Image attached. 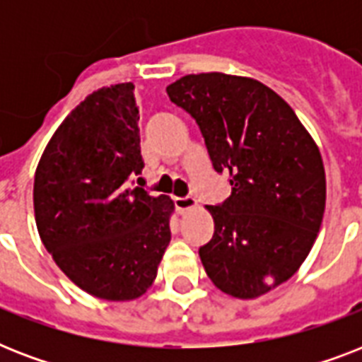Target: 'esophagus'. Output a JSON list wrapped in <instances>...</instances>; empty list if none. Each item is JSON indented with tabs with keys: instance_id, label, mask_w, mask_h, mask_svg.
Returning a JSON list of instances; mask_svg holds the SVG:
<instances>
[{
	"instance_id": "esophagus-1",
	"label": "esophagus",
	"mask_w": 362,
	"mask_h": 362,
	"mask_svg": "<svg viewBox=\"0 0 362 362\" xmlns=\"http://www.w3.org/2000/svg\"><path fill=\"white\" fill-rule=\"evenodd\" d=\"M175 206L180 214H184L187 210L195 209V206H197V201L193 197H189V195H187V197H175Z\"/></svg>"
}]
</instances>
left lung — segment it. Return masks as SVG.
<instances>
[{
	"mask_svg": "<svg viewBox=\"0 0 362 362\" xmlns=\"http://www.w3.org/2000/svg\"><path fill=\"white\" fill-rule=\"evenodd\" d=\"M167 95L197 122L231 195L209 206L214 235L199 247L218 289L255 298L308 257L325 212L320 148L293 109L261 82L223 73L186 75Z\"/></svg>",
	"mask_w": 362,
	"mask_h": 362,
	"instance_id": "1",
	"label": "left lung"
}]
</instances>
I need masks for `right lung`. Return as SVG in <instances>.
I'll use <instances>...</instances> for the list:
<instances>
[{"label":"right lung","mask_w":362,"mask_h":362,"mask_svg":"<svg viewBox=\"0 0 362 362\" xmlns=\"http://www.w3.org/2000/svg\"><path fill=\"white\" fill-rule=\"evenodd\" d=\"M142 167L131 82L88 95L39 161L37 231L64 274L93 297H141L169 246L173 201L133 186Z\"/></svg>","instance_id":"right-lung-1"}]
</instances>
